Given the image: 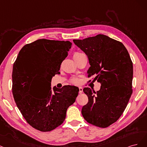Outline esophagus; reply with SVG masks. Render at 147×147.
<instances>
[{
    "instance_id": "34e87169",
    "label": "esophagus",
    "mask_w": 147,
    "mask_h": 147,
    "mask_svg": "<svg viewBox=\"0 0 147 147\" xmlns=\"http://www.w3.org/2000/svg\"><path fill=\"white\" fill-rule=\"evenodd\" d=\"M79 93H82V92H83V88H82V87H79Z\"/></svg>"
}]
</instances>
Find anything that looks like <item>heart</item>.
I'll return each instance as SVG.
<instances>
[{
  "label": "heart",
  "instance_id": "obj_1",
  "mask_svg": "<svg viewBox=\"0 0 147 147\" xmlns=\"http://www.w3.org/2000/svg\"><path fill=\"white\" fill-rule=\"evenodd\" d=\"M80 54V53H75L74 54V55H78V54ZM74 55H73V56H74ZM79 79H77V78H73V79H71V82L72 84H77L79 83Z\"/></svg>",
  "mask_w": 147,
  "mask_h": 147
}]
</instances>
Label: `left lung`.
Wrapping results in <instances>:
<instances>
[{"instance_id": "left-lung-1", "label": "left lung", "mask_w": 147, "mask_h": 147, "mask_svg": "<svg viewBox=\"0 0 147 147\" xmlns=\"http://www.w3.org/2000/svg\"><path fill=\"white\" fill-rule=\"evenodd\" d=\"M73 42L88 57V78L95 76L93 81L101 84L96 92L83 89L88 101L82 107V116L93 125L109 126L119 119L132 93L133 66L129 54L120 41L101 34Z\"/></svg>"}]
</instances>
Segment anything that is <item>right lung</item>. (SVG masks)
<instances>
[{
	"label": "right lung",
	"instance_id": "add662e5",
	"mask_svg": "<svg viewBox=\"0 0 147 147\" xmlns=\"http://www.w3.org/2000/svg\"><path fill=\"white\" fill-rule=\"evenodd\" d=\"M71 45L69 41L38 40L24 46L14 63V99L26 121L40 131H51L62 124L78 95L77 87H51L52 78L60 74Z\"/></svg>",
	"mask_w": 147,
	"mask_h": 147
}]
</instances>
